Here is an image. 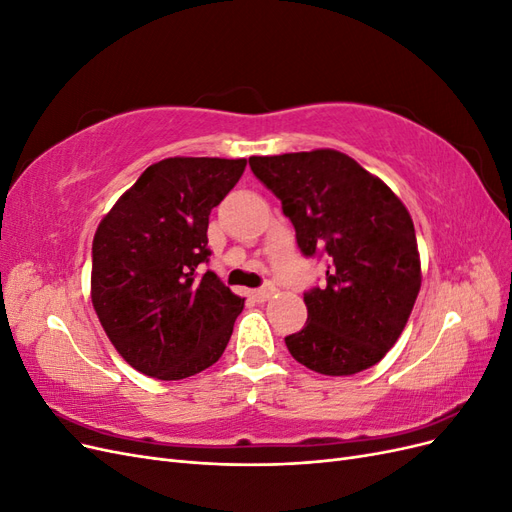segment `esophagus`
<instances>
[{
  "label": "esophagus",
  "instance_id": "obj_1",
  "mask_svg": "<svg viewBox=\"0 0 512 512\" xmlns=\"http://www.w3.org/2000/svg\"><path fill=\"white\" fill-rule=\"evenodd\" d=\"M277 290H275V286H262V288H258V290H254L252 292V297L256 299V301H260V303H265V301H269L271 297H273V294H275Z\"/></svg>",
  "mask_w": 512,
  "mask_h": 512
}]
</instances>
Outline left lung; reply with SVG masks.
I'll list each match as a JSON object with an SVG mask.
<instances>
[{
    "instance_id": "8db88e82",
    "label": "left lung",
    "mask_w": 512,
    "mask_h": 512,
    "mask_svg": "<svg viewBox=\"0 0 512 512\" xmlns=\"http://www.w3.org/2000/svg\"><path fill=\"white\" fill-rule=\"evenodd\" d=\"M250 166L282 200L301 252L329 260L327 286L303 297L307 324L286 337L294 361L324 376L376 365L404 331L423 280L406 205L335 149L252 156Z\"/></svg>"
}]
</instances>
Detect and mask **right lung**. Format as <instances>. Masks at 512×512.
<instances>
[{
    "label": "right lung",
    "mask_w": 512,
    "mask_h": 512,
    "mask_svg": "<svg viewBox=\"0 0 512 512\" xmlns=\"http://www.w3.org/2000/svg\"><path fill=\"white\" fill-rule=\"evenodd\" d=\"M247 160L166 158L108 211L91 247V303L123 361L158 380H183L220 359L245 299L207 262L211 209Z\"/></svg>",
    "instance_id": "right-lung-1"
}]
</instances>
